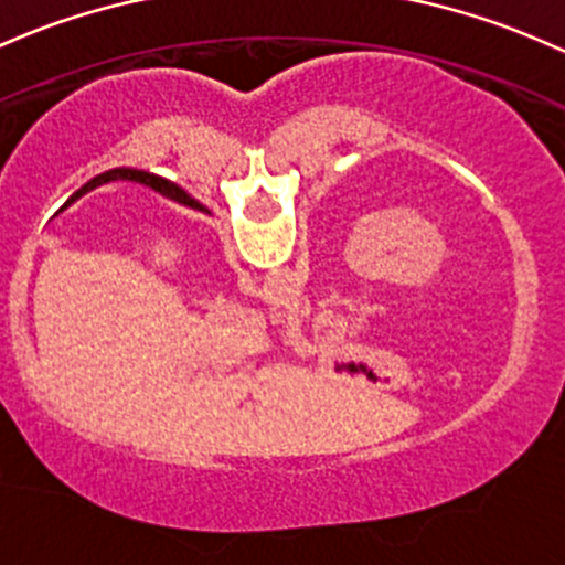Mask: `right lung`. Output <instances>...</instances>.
<instances>
[{"label": "right lung", "instance_id": "obj_1", "mask_svg": "<svg viewBox=\"0 0 565 565\" xmlns=\"http://www.w3.org/2000/svg\"><path fill=\"white\" fill-rule=\"evenodd\" d=\"M110 180H135V183H145V185L156 188V191L163 193V196H172V199H178V202L188 204V207H196V210H202V204H196V202H193V199L188 196V193L180 191L178 185L167 183V180H161V178H153V174H148V172H137V169H113V172H105V174H99V178H94V180H90V183L83 185L81 191H77L75 196H72V199H77V196H81V193L90 191V188H96V185H102V183H110Z\"/></svg>", "mask_w": 565, "mask_h": 565}]
</instances>
